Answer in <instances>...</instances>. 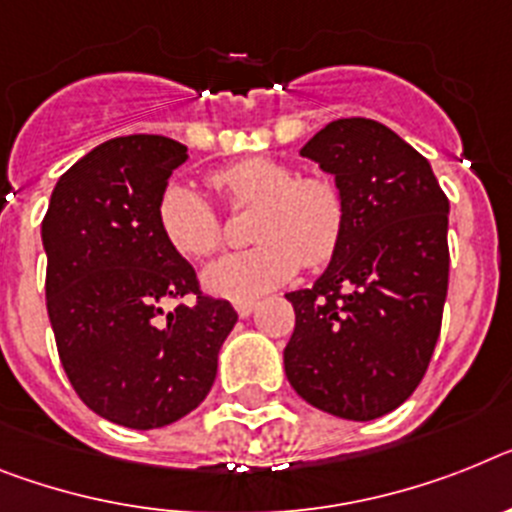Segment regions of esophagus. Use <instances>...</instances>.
<instances>
[{
	"label": "esophagus",
	"instance_id": "34e87169",
	"mask_svg": "<svg viewBox=\"0 0 512 512\" xmlns=\"http://www.w3.org/2000/svg\"><path fill=\"white\" fill-rule=\"evenodd\" d=\"M255 307H257L255 299H239V302H234V309L239 317H249L252 312H255Z\"/></svg>",
	"mask_w": 512,
	"mask_h": 512
}]
</instances>
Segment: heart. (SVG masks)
Returning a JSON list of instances; mask_svg holds the SVG:
<instances>
[{
    "mask_svg": "<svg viewBox=\"0 0 512 512\" xmlns=\"http://www.w3.org/2000/svg\"><path fill=\"white\" fill-rule=\"evenodd\" d=\"M231 205H257L255 244L247 252L223 255L203 270V286L221 299H255L291 281L304 265H325L341 247L346 200L325 176H299L276 158H244L210 176ZM163 239L182 257H205L223 239L216 208L190 184H169L158 200Z\"/></svg>",
    "mask_w": 512,
    "mask_h": 512,
    "instance_id": "heart-1",
    "label": "heart"
}]
</instances>
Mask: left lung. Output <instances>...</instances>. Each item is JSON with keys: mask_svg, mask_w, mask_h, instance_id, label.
<instances>
[{"mask_svg": "<svg viewBox=\"0 0 512 512\" xmlns=\"http://www.w3.org/2000/svg\"><path fill=\"white\" fill-rule=\"evenodd\" d=\"M346 200L341 247L309 289L289 291L291 388L325 414L369 422L422 382L448 296V213L432 166L375 119H336L302 150Z\"/></svg>", "mask_w": 512, "mask_h": 512, "instance_id": "8db88e82", "label": "left lung"}]
</instances>
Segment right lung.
Here are the masks:
<instances>
[{"instance_id": "1", "label": "right lung", "mask_w": 512, "mask_h": 512, "mask_svg": "<svg viewBox=\"0 0 512 512\" xmlns=\"http://www.w3.org/2000/svg\"><path fill=\"white\" fill-rule=\"evenodd\" d=\"M187 148L161 135L106 140L59 176L41 223L46 309L80 401L130 429L174 424L205 401L236 325L226 299L200 294L169 247L158 200ZM195 305L162 312L166 298Z\"/></svg>"}]
</instances>
